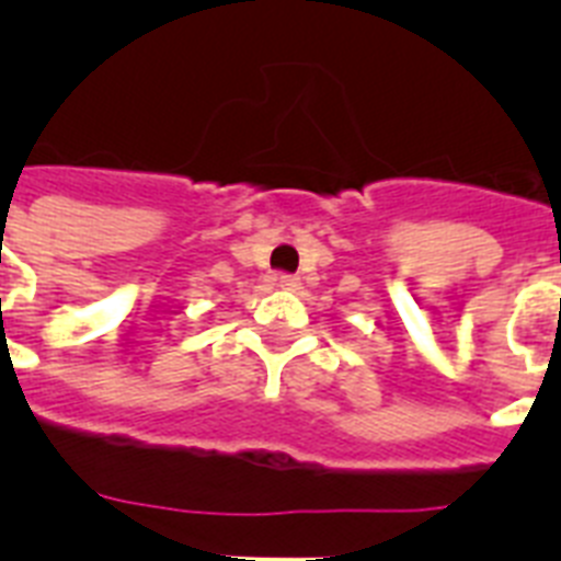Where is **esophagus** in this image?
<instances>
[{"label":"esophagus","mask_w":561,"mask_h":561,"mask_svg":"<svg viewBox=\"0 0 561 561\" xmlns=\"http://www.w3.org/2000/svg\"><path fill=\"white\" fill-rule=\"evenodd\" d=\"M277 286H280V289H297V286H300V277L297 275H289V272H284V275H277Z\"/></svg>","instance_id":"34e87169"}]
</instances>
